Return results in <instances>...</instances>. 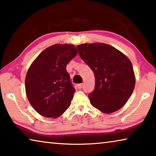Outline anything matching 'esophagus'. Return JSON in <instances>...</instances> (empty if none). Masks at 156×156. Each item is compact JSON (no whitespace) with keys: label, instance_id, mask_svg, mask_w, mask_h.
Masks as SVG:
<instances>
[{"label":"esophagus","instance_id":"obj_1","mask_svg":"<svg viewBox=\"0 0 156 156\" xmlns=\"http://www.w3.org/2000/svg\"><path fill=\"white\" fill-rule=\"evenodd\" d=\"M83 83L77 84V87H78V89H80L83 88Z\"/></svg>","mask_w":156,"mask_h":156}]
</instances>
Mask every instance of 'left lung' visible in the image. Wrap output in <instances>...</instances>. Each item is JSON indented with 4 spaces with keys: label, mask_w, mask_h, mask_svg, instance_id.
Returning <instances> with one entry per match:
<instances>
[{
    "label": "left lung",
    "mask_w": 156,
    "mask_h": 156,
    "mask_svg": "<svg viewBox=\"0 0 156 156\" xmlns=\"http://www.w3.org/2000/svg\"><path fill=\"white\" fill-rule=\"evenodd\" d=\"M77 49L95 76V89L89 95L92 106L105 113L119 110L135 87L130 60L119 50L105 43H84Z\"/></svg>",
    "instance_id": "1"
}]
</instances>
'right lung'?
<instances>
[{"label": "right lung", "instance_id": "obj_1", "mask_svg": "<svg viewBox=\"0 0 156 156\" xmlns=\"http://www.w3.org/2000/svg\"><path fill=\"white\" fill-rule=\"evenodd\" d=\"M77 54L73 44H56L43 50L30 65L25 91L39 114L56 118L69 107L76 90L66 67Z\"/></svg>", "mask_w": 156, "mask_h": 156}]
</instances>
